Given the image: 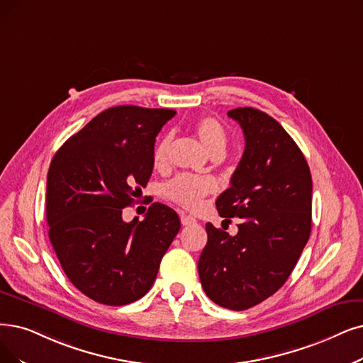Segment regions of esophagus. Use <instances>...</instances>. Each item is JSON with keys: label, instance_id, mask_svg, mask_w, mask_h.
Masks as SVG:
<instances>
[{"label": "esophagus", "instance_id": "34e87169", "mask_svg": "<svg viewBox=\"0 0 363 363\" xmlns=\"http://www.w3.org/2000/svg\"><path fill=\"white\" fill-rule=\"evenodd\" d=\"M180 220H182V225H183V226H191V225H195V223H196V219H194L192 216H186V214H182Z\"/></svg>", "mask_w": 363, "mask_h": 363}]
</instances>
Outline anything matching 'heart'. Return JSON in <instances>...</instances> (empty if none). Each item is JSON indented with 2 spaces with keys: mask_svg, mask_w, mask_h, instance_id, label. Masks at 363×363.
<instances>
[{
  "mask_svg": "<svg viewBox=\"0 0 363 363\" xmlns=\"http://www.w3.org/2000/svg\"><path fill=\"white\" fill-rule=\"evenodd\" d=\"M195 133L202 144V147L207 150L210 156H222L225 153L228 144V133L219 119L213 118V116L199 119L195 123ZM171 140V134H167L156 144L153 150V162L156 167L165 165ZM211 192L213 183L210 180L186 176V174H180V176L174 177L164 186V195L168 199L189 210L196 208L201 199Z\"/></svg>",
  "mask_w": 363,
  "mask_h": 363,
  "instance_id": "1",
  "label": "heart"
}]
</instances>
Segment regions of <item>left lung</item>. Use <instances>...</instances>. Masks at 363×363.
<instances>
[{"label":"left lung","instance_id":"1","mask_svg":"<svg viewBox=\"0 0 363 363\" xmlns=\"http://www.w3.org/2000/svg\"><path fill=\"white\" fill-rule=\"evenodd\" d=\"M228 116L240 123L245 147L216 207L225 222L237 217L238 234L208 222L198 272L213 302L242 311L274 295L294 271L311 232L313 182L296 143L271 116L253 107Z\"/></svg>","mask_w":363,"mask_h":363}]
</instances>
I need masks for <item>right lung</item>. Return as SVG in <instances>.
<instances>
[{
    "instance_id": "add662e5",
    "label": "right lung",
    "mask_w": 363,
    "mask_h": 363,
    "mask_svg": "<svg viewBox=\"0 0 363 363\" xmlns=\"http://www.w3.org/2000/svg\"><path fill=\"white\" fill-rule=\"evenodd\" d=\"M169 108L111 107L99 113L53 156L46 217L60 264L82 294L106 306L146 295L180 230L172 208L153 202L143 222H123L153 171L156 135Z\"/></svg>"
}]
</instances>
